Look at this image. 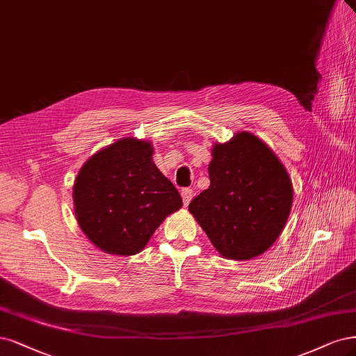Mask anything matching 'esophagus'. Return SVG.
Here are the masks:
<instances>
[{"mask_svg": "<svg viewBox=\"0 0 356 356\" xmlns=\"http://www.w3.org/2000/svg\"><path fill=\"white\" fill-rule=\"evenodd\" d=\"M181 197H182L184 206H188L191 199H193V191L190 188H182L181 190Z\"/></svg>", "mask_w": 356, "mask_h": 356, "instance_id": "obj_1", "label": "esophagus"}]
</instances>
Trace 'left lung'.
Here are the masks:
<instances>
[{
	"mask_svg": "<svg viewBox=\"0 0 356 356\" xmlns=\"http://www.w3.org/2000/svg\"><path fill=\"white\" fill-rule=\"evenodd\" d=\"M211 186L194 197L188 211L227 259L262 254L283 231L293 187L274 152L250 132L215 144Z\"/></svg>",
	"mask_w": 356,
	"mask_h": 356,
	"instance_id": "1",
	"label": "left lung"
}]
</instances>
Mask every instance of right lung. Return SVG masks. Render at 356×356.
Segmentation results:
<instances>
[{"label": "right lung", "instance_id": "1", "mask_svg": "<svg viewBox=\"0 0 356 356\" xmlns=\"http://www.w3.org/2000/svg\"><path fill=\"white\" fill-rule=\"evenodd\" d=\"M152 144L124 138L87 161L73 186L81 229L106 253L129 256L144 249L182 199L152 161Z\"/></svg>", "mask_w": 356, "mask_h": 356}]
</instances>
